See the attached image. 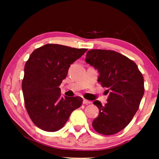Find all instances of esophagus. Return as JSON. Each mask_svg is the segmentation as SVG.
<instances>
[{"instance_id":"obj_1","label":"esophagus","mask_w":159,"mask_h":159,"mask_svg":"<svg viewBox=\"0 0 159 159\" xmlns=\"http://www.w3.org/2000/svg\"><path fill=\"white\" fill-rule=\"evenodd\" d=\"M83 103L84 104H89V103H91V102L90 101H88V100L83 99Z\"/></svg>"}]
</instances>
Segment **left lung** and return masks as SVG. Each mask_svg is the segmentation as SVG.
I'll list each match as a JSON object with an SVG mask.
<instances>
[{"label": "left lung", "instance_id": "8db88e82", "mask_svg": "<svg viewBox=\"0 0 159 159\" xmlns=\"http://www.w3.org/2000/svg\"><path fill=\"white\" fill-rule=\"evenodd\" d=\"M85 61L98 70V82L109 93L105 105L93 102L99 115L93 127L100 134H116L129 125L138 111L145 91L143 75L133 61L114 51L90 50Z\"/></svg>", "mask_w": 159, "mask_h": 159}]
</instances>
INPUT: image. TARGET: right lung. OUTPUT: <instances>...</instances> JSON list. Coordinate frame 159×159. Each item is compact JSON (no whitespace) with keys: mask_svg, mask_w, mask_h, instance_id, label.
Returning a JSON list of instances; mask_svg holds the SVG:
<instances>
[{"mask_svg":"<svg viewBox=\"0 0 159 159\" xmlns=\"http://www.w3.org/2000/svg\"><path fill=\"white\" fill-rule=\"evenodd\" d=\"M87 51L46 44L34 50L26 62L21 84L25 107L40 129L58 131L73 111L82 105L81 97H61L59 85L66 77L70 65Z\"/></svg>","mask_w":159,"mask_h":159,"instance_id":"obj_1","label":"right lung"}]
</instances>
